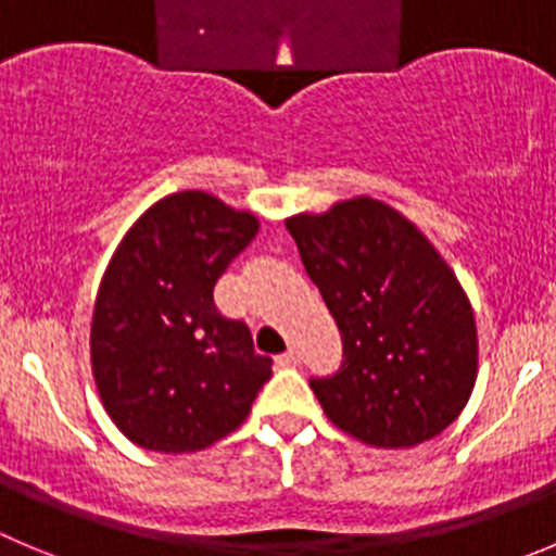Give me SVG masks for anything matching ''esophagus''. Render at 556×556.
Segmentation results:
<instances>
[{
    "instance_id": "34e87169",
    "label": "esophagus",
    "mask_w": 556,
    "mask_h": 556,
    "mask_svg": "<svg viewBox=\"0 0 556 556\" xmlns=\"http://www.w3.org/2000/svg\"><path fill=\"white\" fill-rule=\"evenodd\" d=\"M298 363H300L298 349H289V352H283L281 357H278V366H281V368H294Z\"/></svg>"
}]
</instances>
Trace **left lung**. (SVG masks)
<instances>
[{
	"instance_id": "8db88e82",
	"label": "left lung",
	"mask_w": 556,
	"mask_h": 556,
	"mask_svg": "<svg viewBox=\"0 0 556 556\" xmlns=\"http://www.w3.org/2000/svg\"><path fill=\"white\" fill-rule=\"evenodd\" d=\"M343 343L341 368L311 379L325 415L374 447L445 431L478 377L475 314L415 224L377 199L287 220Z\"/></svg>"
}]
</instances>
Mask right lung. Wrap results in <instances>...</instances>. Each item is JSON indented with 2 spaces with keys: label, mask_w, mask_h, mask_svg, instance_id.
<instances>
[{
  "label": "right lung",
  "mask_w": 556,
  "mask_h": 556,
  "mask_svg": "<svg viewBox=\"0 0 556 556\" xmlns=\"http://www.w3.org/2000/svg\"><path fill=\"white\" fill-rule=\"evenodd\" d=\"M258 220L204 190L152 204L100 281L92 374L116 428L157 453H190L235 431L273 377L242 319L213 289L256 237Z\"/></svg>",
  "instance_id": "1"
}]
</instances>
